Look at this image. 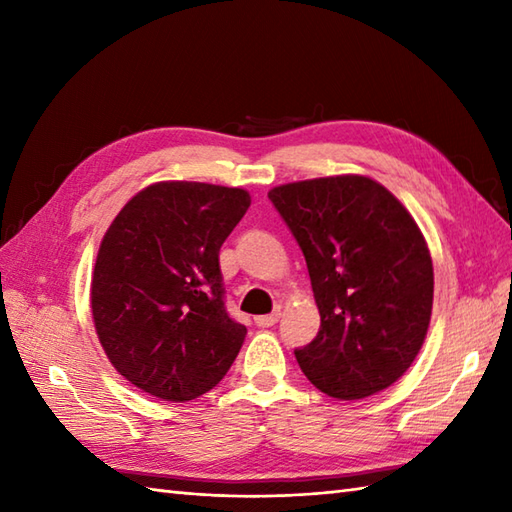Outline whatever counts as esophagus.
Here are the masks:
<instances>
[{"mask_svg":"<svg viewBox=\"0 0 512 512\" xmlns=\"http://www.w3.org/2000/svg\"><path fill=\"white\" fill-rule=\"evenodd\" d=\"M281 312H273V314H262V317H255V323L259 325V328H273V325L279 321Z\"/></svg>","mask_w":512,"mask_h":512,"instance_id":"1","label":"esophagus"}]
</instances>
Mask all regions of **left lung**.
I'll use <instances>...</instances> for the list:
<instances>
[{
	"label": "left lung",
	"mask_w": 512,
	"mask_h": 512,
	"mask_svg": "<svg viewBox=\"0 0 512 512\" xmlns=\"http://www.w3.org/2000/svg\"><path fill=\"white\" fill-rule=\"evenodd\" d=\"M270 202L306 257L321 328L295 350L310 383L336 400L394 385L418 356L433 308L429 246L409 211L367 176L281 184Z\"/></svg>",
	"instance_id": "1"
}]
</instances>
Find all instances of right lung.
<instances>
[{"label":"right lung","mask_w":512,"mask_h":512,"mask_svg":"<svg viewBox=\"0 0 512 512\" xmlns=\"http://www.w3.org/2000/svg\"><path fill=\"white\" fill-rule=\"evenodd\" d=\"M248 206L244 189L156 182L103 235L94 328L116 372L149 396L193 400L231 369L246 328L224 308L220 248Z\"/></svg>","instance_id":"right-lung-1"}]
</instances>
